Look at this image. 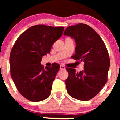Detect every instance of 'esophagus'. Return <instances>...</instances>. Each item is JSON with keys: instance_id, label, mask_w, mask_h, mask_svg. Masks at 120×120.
I'll return each instance as SVG.
<instances>
[{"instance_id": "esophagus-1", "label": "esophagus", "mask_w": 120, "mask_h": 120, "mask_svg": "<svg viewBox=\"0 0 120 120\" xmlns=\"http://www.w3.org/2000/svg\"><path fill=\"white\" fill-rule=\"evenodd\" d=\"M65 68H66V67H65L64 66H63V65H60V70H65Z\"/></svg>"}]
</instances>
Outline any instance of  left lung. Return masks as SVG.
Masks as SVG:
<instances>
[{"label":"left lung","mask_w":120,"mask_h":120,"mask_svg":"<svg viewBox=\"0 0 120 120\" xmlns=\"http://www.w3.org/2000/svg\"><path fill=\"white\" fill-rule=\"evenodd\" d=\"M64 35L74 39L77 44L72 59L84 62V70L79 72L66 68L67 92L78 100H89L98 95L107 81L110 64L108 51L99 35L85 24L68 26Z\"/></svg>","instance_id":"obj_1"}]
</instances>
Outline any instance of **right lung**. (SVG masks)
Returning a JSON list of instances; mask_svg holds the SVG:
<instances>
[{
	"mask_svg": "<svg viewBox=\"0 0 120 120\" xmlns=\"http://www.w3.org/2000/svg\"><path fill=\"white\" fill-rule=\"evenodd\" d=\"M64 28L45 25L31 26L20 35L11 50V78L19 92L30 101H42L51 93L60 66L54 63L52 67L44 68L41 61L61 37Z\"/></svg>",
	"mask_w": 120,
	"mask_h": 120,
	"instance_id": "right-lung-1",
	"label": "right lung"
}]
</instances>
